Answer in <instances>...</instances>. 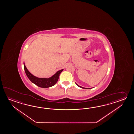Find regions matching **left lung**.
<instances>
[{"instance_id":"obj_1","label":"left lung","mask_w":134,"mask_h":134,"mask_svg":"<svg viewBox=\"0 0 134 134\" xmlns=\"http://www.w3.org/2000/svg\"><path fill=\"white\" fill-rule=\"evenodd\" d=\"M76 85H77V86H79V87H80V88H84V89H88V88H84V87H81V86H80L78 84H77V83H76Z\"/></svg>"}]
</instances>
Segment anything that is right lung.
I'll return each mask as SVG.
<instances>
[{"mask_svg": "<svg viewBox=\"0 0 134 134\" xmlns=\"http://www.w3.org/2000/svg\"><path fill=\"white\" fill-rule=\"evenodd\" d=\"M23 64L24 70L29 79L30 80L31 82L34 83L36 85L43 88H49L54 86L58 80L60 73L63 70V69L57 71L55 74H54L53 76L50 77L49 78H39L34 76V75L31 74L26 67L24 62Z\"/></svg>", "mask_w": 134, "mask_h": 134, "instance_id": "obj_1", "label": "right lung"}]
</instances>
